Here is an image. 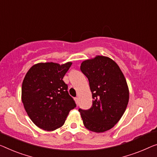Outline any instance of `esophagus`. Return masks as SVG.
<instances>
[{
	"label": "esophagus",
	"mask_w": 157,
	"mask_h": 157,
	"mask_svg": "<svg viewBox=\"0 0 157 157\" xmlns=\"http://www.w3.org/2000/svg\"><path fill=\"white\" fill-rule=\"evenodd\" d=\"M75 101L77 105H78V103H79V99H78V97L75 98Z\"/></svg>",
	"instance_id": "1"
}]
</instances>
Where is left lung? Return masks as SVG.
I'll return each mask as SVG.
<instances>
[{
	"label": "left lung",
	"instance_id": "1",
	"mask_svg": "<svg viewBox=\"0 0 157 157\" xmlns=\"http://www.w3.org/2000/svg\"><path fill=\"white\" fill-rule=\"evenodd\" d=\"M80 70L88 78L92 106L79 109L84 125L94 132L111 129L120 121L129 101V89L116 63L106 56L84 60Z\"/></svg>",
	"mask_w": 157,
	"mask_h": 157
}]
</instances>
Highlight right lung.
Returning <instances> with one entry per match:
<instances>
[{
	"instance_id": "add662e5",
	"label": "right lung",
	"mask_w": 157,
	"mask_h": 157,
	"mask_svg": "<svg viewBox=\"0 0 157 157\" xmlns=\"http://www.w3.org/2000/svg\"><path fill=\"white\" fill-rule=\"evenodd\" d=\"M72 62L39 63L27 72L22 85V101L27 115L37 127L53 131L62 127L76 106L63 79Z\"/></svg>"
}]
</instances>
